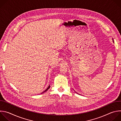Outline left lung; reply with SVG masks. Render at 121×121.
<instances>
[{
	"instance_id": "left-lung-1",
	"label": "left lung",
	"mask_w": 121,
	"mask_h": 121,
	"mask_svg": "<svg viewBox=\"0 0 121 121\" xmlns=\"http://www.w3.org/2000/svg\"><path fill=\"white\" fill-rule=\"evenodd\" d=\"M112 40H113V43H114V41H113V39H112Z\"/></svg>"
}]
</instances>
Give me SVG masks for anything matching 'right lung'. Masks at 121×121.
<instances>
[{
	"mask_svg": "<svg viewBox=\"0 0 121 121\" xmlns=\"http://www.w3.org/2000/svg\"><path fill=\"white\" fill-rule=\"evenodd\" d=\"M50 85H49V86H48V88H47V89H46V90H45V91H43V92H42V93H44V92H45V91H47V90H48V89H49V88H50Z\"/></svg>",
	"mask_w": 121,
	"mask_h": 121,
	"instance_id": "add662e5",
	"label": "right lung"
}]
</instances>
